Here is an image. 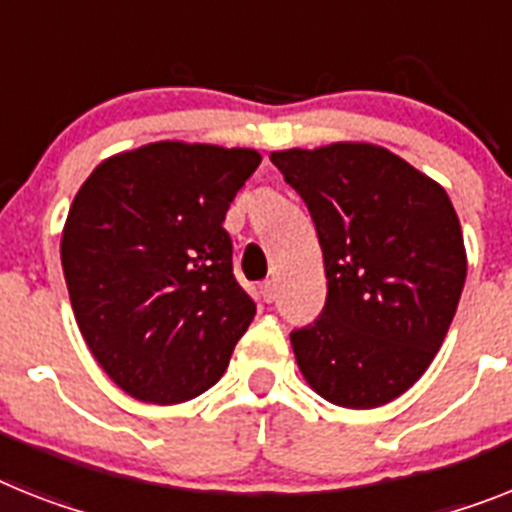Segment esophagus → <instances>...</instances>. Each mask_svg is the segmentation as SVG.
Returning a JSON list of instances; mask_svg holds the SVG:
<instances>
[{
  "label": "esophagus",
  "instance_id": "esophagus-1",
  "mask_svg": "<svg viewBox=\"0 0 512 512\" xmlns=\"http://www.w3.org/2000/svg\"><path fill=\"white\" fill-rule=\"evenodd\" d=\"M260 296H263V302H276V281H263L260 286Z\"/></svg>",
  "mask_w": 512,
  "mask_h": 512
}]
</instances>
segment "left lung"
I'll return each mask as SVG.
<instances>
[{"instance_id": "obj_1", "label": "left lung", "mask_w": 512, "mask_h": 512, "mask_svg": "<svg viewBox=\"0 0 512 512\" xmlns=\"http://www.w3.org/2000/svg\"><path fill=\"white\" fill-rule=\"evenodd\" d=\"M270 161L315 221L328 299L291 333L309 388L346 409L390 403L424 375L466 283L448 192L369 143L278 150Z\"/></svg>"}]
</instances>
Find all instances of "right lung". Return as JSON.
I'll list each match as a JSON object with an SVG mask.
<instances>
[{
	"label": "right lung",
	"mask_w": 512,
	"mask_h": 512,
	"mask_svg": "<svg viewBox=\"0 0 512 512\" xmlns=\"http://www.w3.org/2000/svg\"><path fill=\"white\" fill-rule=\"evenodd\" d=\"M260 161L249 148L163 140L106 158L75 195L62 231L72 312L137 401L205 393L255 317L223 221Z\"/></svg>",
	"instance_id": "obj_1"
}]
</instances>
